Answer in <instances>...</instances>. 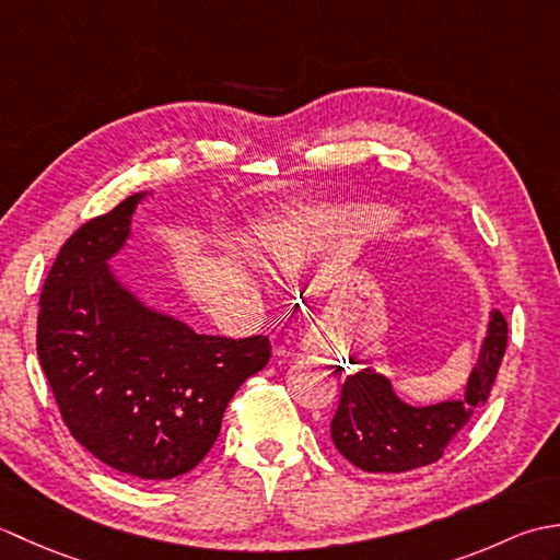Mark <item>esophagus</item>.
I'll return each mask as SVG.
<instances>
[{"label": "esophagus", "mask_w": 560, "mask_h": 560, "mask_svg": "<svg viewBox=\"0 0 560 560\" xmlns=\"http://www.w3.org/2000/svg\"><path fill=\"white\" fill-rule=\"evenodd\" d=\"M303 349H305V351H315V349H317V343H315V339H311V337H305V339H303Z\"/></svg>", "instance_id": "esophagus-1"}]
</instances>
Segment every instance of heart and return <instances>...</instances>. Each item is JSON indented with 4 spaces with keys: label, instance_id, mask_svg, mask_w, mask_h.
Returning a JSON list of instances; mask_svg holds the SVG:
<instances>
[{
    "label": "heart",
    "instance_id": "obj_1",
    "mask_svg": "<svg viewBox=\"0 0 560 560\" xmlns=\"http://www.w3.org/2000/svg\"><path fill=\"white\" fill-rule=\"evenodd\" d=\"M395 213L383 207L317 211L301 221H283L267 247L269 261L283 273L301 271L331 241L377 235L392 229Z\"/></svg>",
    "mask_w": 560,
    "mask_h": 560
}]
</instances>
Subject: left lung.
<instances>
[{
  "mask_svg": "<svg viewBox=\"0 0 560 560\" xmlns=\"http://www.w3.org/2000/svg\"><path fill=\"white\" fill-rule=\"evenodd\" d=\"M505 343V317L491 311L464 395L425 407H411L399 399L389 377L375 368L349 375L331 419V440L337 450L371 474H399L433 464L443 457L450 440L469 423L471 413L489 399Z\"/></svg>",
  "mask_w": 560,
  "mask_h": 560,
  "instance_id": "8db88e82",
  "label": "left lung"
}]
</instances>
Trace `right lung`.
Returning a JSON list of instances; mask_svg holds the SVG:
<instances>
[{
  "label": "right lung",
  "mask_w": 560,
  "mask_h": 560,
  "mask_svg": "<svg viewBox=\"0 0 560 560\" xmlns=\"http://www.w3.org/2000/svg\"><path fill=\"white\" fill-rule=\"evenodd\" d=\"M137 192L59 249L40 293L38 359L62 419L108 467L144 481L207 457L223 411L267 365V337H209L144 303L110 261L132 237Z\"/></svg>",
  "instance_id": "add662e5"
}]
</instances>
